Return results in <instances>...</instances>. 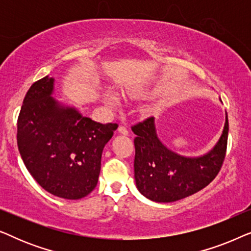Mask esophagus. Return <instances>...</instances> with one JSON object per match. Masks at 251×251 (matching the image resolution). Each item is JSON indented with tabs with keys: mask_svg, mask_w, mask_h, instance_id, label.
<instances>
[{
	"mask_svg": "<svg viewBox=\"0 0 251 251\" xmlns=\"http://www.w3.org/2000/svg\"><path fill=\"white\" fill-rule=\"evenodd\" d=\"M118 132L120 133V135H123V136H128V133H129L128 129H126V126H119V129H118Z\"/></svg>",
	"mask_w": 251,
	"mask_h": 251,
	"instance_id": "1",
	"label": "esophagus"
}]
</instances>
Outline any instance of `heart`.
I'll return each mask as SVG.
<instances>
[{
  "mask_svg": "<svg viewBox=\"0 0 251 251\" xmlns=\"http://www.w3.org/2000/svg\"><path fill=\"white\" fill-rule=\"evenodd\" d=\"M160 92V89L156 87H135V88H128L122 89L119 92L120 97L125 99L126 101H133V100H142V99H146L153 96L157 95ZM104 100L107 102L108 105L115 104V98L109 95L104 96Z\"/></svg>",
  "mask_w": 251,
  "mask_h": 251,
  "instance_id": "obj_1",
  "label": "heart"
}]
</instances>
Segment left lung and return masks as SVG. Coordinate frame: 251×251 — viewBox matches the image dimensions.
Masks as SVG:
<instances>
[{
    "label": "left lung",
    "instance_id": "8db88e82",
    "mask_svg": "<svg viewBox=\"0 0 251 251\" xmlns=\"http://www.w3.org/2000/svg\"><path fill=\"white\" fill-rule=\"evenodd\" d=\"M135 143V180L144 197L155 202H174L201 191L211 183L224 162L228 136L226 114L224 130L210 152L188 157L177 154L161 142L154 118L132 126Z\"/></svg>",
    "mask_w": 251,
    "mask_h": 251
}]
</instances>
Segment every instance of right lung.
I'll return each instance as SVG.
<instances>
[{"label": "right lung", "mask_w": 251, "mask_h": 251, "mask_svg": "<svg viewBox=\"0 0 251 251\" xmlns=\"http://www.w3.org/2000/svg\"><path fill=\"white\" fill-rule=\"evenodd\" d=\"M54 78L32 84L17 123V144L27 170L58 198L78 200L91 193L100 174L101 153L118 129L82 116L52 97Z\"/></svg>", "instance_id": "right-lung-1"}]
</instances>
